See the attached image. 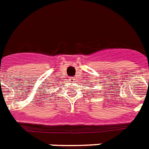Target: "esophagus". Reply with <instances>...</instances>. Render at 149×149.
<instances>
[{"mask_svg":"<svg viewBox=\"0 0 149 149\" xmlns=\"http://www.w3.org/2000/svg\"><path fill=\"white\" fill-rule=\"evenodd\" d=\"M74 77H72V78H70V81L71 82H74Z\"/></svg>","mask_w":149,"mask_h":149,"instance_id":"esophagus-1","label":"esophagus"}]
</instances>
